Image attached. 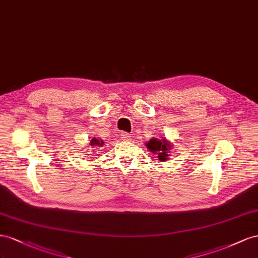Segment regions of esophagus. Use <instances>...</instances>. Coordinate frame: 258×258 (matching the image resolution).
<instances>
[{"label":"esophagus","instance_id":"1","mask_svg":"<svg viewBox=\"0 0 258 258\" xmlns=\"http://www.w3.org/2000/svg\"><path fill=\"white\" fill-rule=\"evenodd\" d=\"M121 138H122V141H130L131 139V136H130V134H127V133H122L121 134Z\"/></svg>","mask_w":258,"mask_h":258}]
</instances>
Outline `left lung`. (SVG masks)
<instances>
[{
    "label": "left lung",
    "instance_id": "1",
    "mask_svg": "<svg viewBox=\"0 0 258 258\" xmlns=\"http://www.w3.org/2000/svg\"><path fill=\"white\" fill-rule=\"evenodd\" d=\"M146 148L148 149L154 157H157L161 162L167 161L171 159V151L173 149L172 143L167 138L161 136L159 139L151 138L149 142H147Z\"/></svg>",
    "mask_w": 258,
    "mask_h": 258
}]
</instances>
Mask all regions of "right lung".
Masks as SVG:
<instances>
[{"instance_id": "1", "label": "right lung", "mask_w": 258, "mask_h": 258, "mask_svg": "<svg viewBox=\"0 0 258 258\" xmlns=\"http://www.w3.org/2000/svg\"><path fill=\"white\" fill-rule=\"evenodd\" d=\"M104 141H102V139H97V138H92L91 139V142H90V144H88V146H91V148H94V147H102V145H104Z\"/></svg>"}]
</instances>
